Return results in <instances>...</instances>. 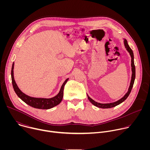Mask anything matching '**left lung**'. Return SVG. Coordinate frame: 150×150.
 Returning <instances> with one entry per match:
<instances>
[{
	"mask_svg": "<svg viewBox=\"0 0 150 150\" xmlns=\"http://www.w3.org/2000/svg\"><path fill=\"white\" fill-rule=\"evenodd\" d=\"M123 43H124V46L125 49H126V50L127 51V52L129 53L131 57V70H132V76H131V82H130V85L129 87V88H128V91L125 94V95L121 98L120 100L113 102V103H100L98 102H96V101H94V100H93L91 98H90L89 97V96L87 94V97L88 98L89 100V101L95 106L97 107V108H102V109H109V108H114V107L120 104V103H122V102H123L127 98V97L129 96V94L131 93V90L133 87V85L134 83V81L135 79V67L134 65V53L133 51L132 50V49L130 48V47L128 45L127 41L125 38H123Z\"/></svg>",
	"mask_w": 150,
	"mask_h": 150,
	"instance_id": "obj_1",
	"label": "left lung"
}]
</instances>
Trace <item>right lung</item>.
Here are the masks:
<instances>
[{
	"mask_svg": "<svg viewBox=\"0 0 150 150\" xmlns=\"http://www.w3.org/2000/svg\"><path fill=\"white\" fill-rule=\"evenodd\" d=\"M13 68H14V62L12 64V70H11V78H12V83L13 87V90L15 93L16 94V95L18 96V97L20 98L26 104L36 109H49L54 108V106H56L57 105L60 103L63 98L64 87H65V85L68 81L69 78H67L65 81H64V82L62 85L59 92L54 97L49 98H37V97H31L25 94L19 88L14 79Z\"/></svg>",
	"mask_w": 150,
	"mask_h": 150,
	"instance_id": "1",
	"label": "right lung"
}]
</instances>
